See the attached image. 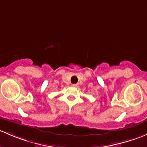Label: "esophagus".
Wrapping results in <instances>:
<instances>
[{
	"label": "esophagus",
	"instance_id": "34e87169",
	"mask_svg": "<svg viewBox=\"0 0 147 147\" xmlns=\"http://www.w3.org/2000/svg\"><path fill=\"white\" fill-rule=\"evenodd\" d=\"M72 87H78V84H72Z\"/></svg>",
	"mask_w": 147,
	"mask_h": 147
}]
</instances>
